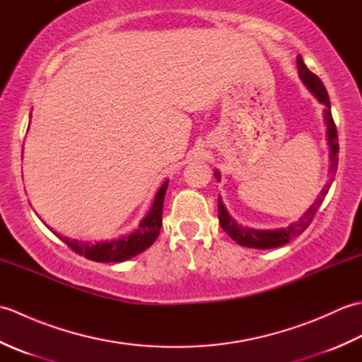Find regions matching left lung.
<instances>
[{
  "label": "left lung",
  "mask_w": 362,
  "mask_h": 362,
  "mask_svg": "<svg viewBox=\"0 0 362 362\" xmlns=\"http://www.w3.org/2000/svg\"><path fill=\"white\" fill-rule=\"evenodd\" d=\"M297 68H298V76L302 82L305 83V87L308 88L311 93L314 95V98L317 99L320 104L325 105L324 110V118H325V124H327V141L329 146V180L327 185L324 187V189L320 191V197L314 202L308 211H306L302 218H300L294 224H291L286 228H274V230H259V228H250L238 224V222L230 216V213L227 211V209L222 204L221 196L218 197V211H219V222L221 227L224 232H227V235L232 238L233 241H236L238 244L244 245V247H252V249H274V247H280V245L289 243V240L294 235H300L303 230L310 226V222L313 221L314 214H316L317 206L324 202V197L328 193L329 187L334 180V175L337 171V152H339V143H337V130H336V124L332 117V107H329V99H328V93L324 87V83L317 78L316 74L311 73L308 70V66L305 65L302 56H297ZM214 175H216V180H221V174L219 171H214Z\"/></svg>",
  "instance_id": "left-lung-1"
}]
</instances>
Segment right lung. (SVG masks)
<instances>
[{
    "label": "right lung",
    "mask_w": 362,
    "mask_h": 362,
    "mask_svg": "<svg viewBox=\"0 0 362 362\" xmlns=\"http://www.w3.org/2000/svg\"><path fill=\"white\" fill-rule=\"evenodd\" d=\"M168 182L169 180H166L163 185L160 187L156 197H153L151 210L146 213V216L140 221L138 228L134 230V232L121 235L119 238H115V240L95 243L71 240V238L59 235L57 232H54V230L52 233L59 236L60 240L76 253H79V255L86 257L91 261H98V263H121V261L134 258L138 253H141L143 250L151 247L153 241L157 240L161 227V211H163V201L168 189Z\"/></svg>",
    "instance_id": "obj_1"
}]
</instances>
